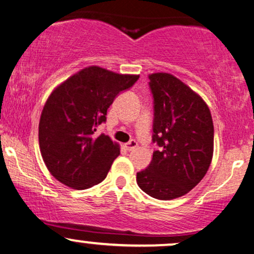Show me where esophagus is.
<instances>
[{
    "mask_svg": "<svg viewBox=\"0 0 254 254\" xmlns=\"http://www.w3.org/2000/svg\"><path fill=\"white\" fill-rule=\"evenodd\" d=\"M136 146H138V142L135 140H130L127 144H125V147L127 148V151H133L134 148H136Z\"/></svg>",
    "mask_w": 254,
    "mask_h": 254,
    "instance_id": "esophagus-1",
    "label": "esophagus"
}]
</instances>
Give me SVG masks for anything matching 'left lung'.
Wrapping results in <instances>:
<instances>
[{
	"mask_svg": "<svg viewBox=\"0 0 254 254\" xmlns=\"http://www.w3.org/2000/svg\"><path fill=\"white\" fill-rule=\"evenodd\" d=\"M153 96V135L159 146L152 162L136 174L142 191L158 199H174L195 188L209 169L214 125L201 97L175 76H148Z\"/></svg>",
	"mask_w": 254,
	"mask_h": 254,
	"instance_id": "1",
	"label": "left lung"
}]
</instances>
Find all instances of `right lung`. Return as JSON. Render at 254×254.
I'll return each instance as SVG.
<instances>
[{
    "mask_svg": "<svg viewBox=\"0 0 254 254\" xmlns=\"http://www.w3.org/2000/svg\"><path fill=\"white\" fill-rule=\"evenodd\" d=\"M139 79L89 66L57 86L39 122L40 152L51 175L65 186L84 190L108 175L120 147L106 134L96 135L107 110L121 91Z\"/></svg>",
    "mask_w": 254,
    "mask_h": 254,
    "instance_id": "1",
    "label": "right lung"
}]
</instances>
